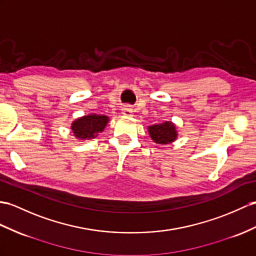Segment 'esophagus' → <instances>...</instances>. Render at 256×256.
Returning a JSON list of instances; mask_svg holds the SVG:
<instances>
[{"label":"esophagus","instance_id":"1","mask_svg":"<svg viewBox=\"0 0 256 256\" xmlns=\"http://www.w3.org/2000/svg\"><path fill=\"white\" fill-rule=\"evenodd\" d=\"M122 110V115H124V116H132L134 110H132V108L129 106V105H126V106H124Z\"/></svg>","mask_w":256,"mask_h":256}]
</instances>
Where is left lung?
<instances>
[{
    "label": "left lung",
    "mask_w": 256,
    "mask_h": 256,
    "mask_svg": "<svg viewBox=\"0 0 256 256\" xmlns=\"http://www.w3.org/2000/svg\"><path fill=\"white\" fill-rule=\"evenodd\" d=\"M148 129L150 136L158 144H170L177 139L178 136L176 126L172 122L152 124Z\"/></svg>",
    "instance_id": "1"
}]
</instances>
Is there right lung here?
<instances>
[{"instance_id": "add662e5", "label": "right lung", "mask_w": 256, "mask_h": 256, "mask_svg": "<svg viewBox=\"0 0 256 256\" xmlns=\"http://www.w3.org/2000/svg\"><path fill=\"white\" fill-rule=\"evenodd\" d=\"M108 122V116L90 114L72 122L70 128L77 139L90 140L94 139L100 132H102Z\"/></svg>"}]
</instances>
